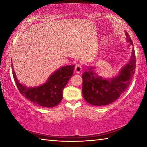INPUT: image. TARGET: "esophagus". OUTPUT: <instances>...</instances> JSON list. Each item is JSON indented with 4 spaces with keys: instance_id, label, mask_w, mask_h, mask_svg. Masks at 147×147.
<instances>
[{
    "instance_id": "1",
    "label": "esophagus",
    "mask_w": 147,
    "mask_h": 147,
    "mask_svg": "<svg viewBox=\"0 0 147 147\" xmlns=\"http://www.w3.org/2000/svg\"><path fill=\"white\" fill-rule=\"evenodd\" d=\"M82 66L80 64H76V66H75V69H74V70H75V72L76 73H80V72L82 71Z\"/></svg>"
}]
</instances>
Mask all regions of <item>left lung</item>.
<instances>
[{
    "label": "left lung",
    "instance_id": "obj_1",
    "mask_svg": "<svg viewBox=\"0 0 147 147\" xmlns=\"http://www.w3.org/2000/svg\"><path fill=\"white\" fill-rule=\"evenodd\" d=\"M126 41L133 46V43L127 32H125ZM135 51L132 49L128 63L121 69L118 75L111 78L99 76L95 67H88L82 74V94L87 102L93 106H106L112 103L126 91L135 73Z\"/></svg>",
    "mask_w": 147,
    "mask_h": 147
}]
</instances>
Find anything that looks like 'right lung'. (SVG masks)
Returning a JSON list of instances; mask_svg holds the SVG:
<instances>
[{
    "label": "right lung",
    "mask_w": 147,
    "mask_h": 147,
    "mask_svg": "<svg viewBox=\"0 0 147 147\" xmlns=\"http://www.w3.org/2000/svg\"><path fill=\"white\" fill-rule=\"evenodd\" d=\"M13 78L17 88L23 96L38 105L53 108L61 102L65 86L73 76L74 65L63 66L51 74L45 83L34 88H28L19 83L13 64H11Z\"/></svg>",
    "instance_id": "add662e5"
}]
</instances>
